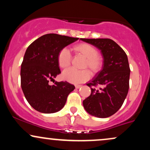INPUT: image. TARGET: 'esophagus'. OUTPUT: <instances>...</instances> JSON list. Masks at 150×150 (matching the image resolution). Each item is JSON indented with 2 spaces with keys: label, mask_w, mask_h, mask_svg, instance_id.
Instances as JSON below:
<instances>
[{
  "label": "esophagus",
  "mask_w": 150,
  "mask_h": 150,
  "mask_svg": "<svg viewBox=\"0 0 150 150\" xmlns=\"http://www.w3.org/2000/svg\"><path fill=\"white\" fill-rule=\"evenodd\" d=\"M80 87H82V85H75V88L76 89H80Z\"/></svg>",
  "instance_id": "esophagus-1"
}]
</instances>
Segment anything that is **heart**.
<instances>
[{"label": "heart", "mask_w": 150, "mask_h": 150, "mask_svg": "<svg viewBox=\"0 0 150 150\" xmlns=\"http://www.w3.org/2000/svg\"><path fill=\"white\" fill-rule=\"evenodd\" d=\"M75 52L80 54L86 58L84 65L85 68H88L94 73H97L103 67V60L98 56V51L96 48L86 43H80L74 46ZM57 61L58 65L61 68H67L71 63V55L70 51L66 48H63L58 54ZM91 76L90 72L88 70H78L74 68H68L63 71L62 77L63 80L72 83H81L89 80Z\"/></svg>", "instance_id": "obj_1"}]
</instances>
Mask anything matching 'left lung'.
I'll use <instances>...</instances> for the list:
<instances>
[{
  "mask_svg": "<svg viewBox=\"0 0 150 150\" xmlns=\"http://www.w3.org/2000/svg\"><path fill=\"white\" fill-rule=\"evenodd\" d=\"M80 40L100 50L104 59L102 69L87 84L91 88V94L83 101V106L92 116L107 118L118 111L128 94L130 73L128 56L110 39Z\"/></svg>",
  "mask_w": 150,
  "mask_h": 150,
  "instance_id": "8db88e82",
  "label": "left lung"
}]
</instances>
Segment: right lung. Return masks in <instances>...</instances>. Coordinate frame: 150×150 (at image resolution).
<instances>
[{
	"label": "right lung",
	"mask_w": 150,
	"mask_h": 150,
	"mask_svg": "<svg viewBox=\"0 0 150 150\" xmlns=\"http://www.w3.org/2000/svg\"><path fill=\"white\" fill-rule=\"evenodd\" d=\"M79 38L47 34L38 38L28 46L21 65V87L32 108L41 113H52L63 108L68 94L75 86L68 82H56L61 73L57 61L62 49ZM49 81L54 85L50 86Z\"/></svg>",
	"instance_id": "obj_1"
}]
</instances>
